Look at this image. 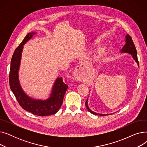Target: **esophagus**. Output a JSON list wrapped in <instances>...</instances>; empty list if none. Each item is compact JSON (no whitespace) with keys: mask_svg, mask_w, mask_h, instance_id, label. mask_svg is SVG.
<instances>
[{"mask_svg":"<svg viewBox=\"0 0 147 147\" xmlns=\"http://www.w3.org/2000/svg\"><path fill=\"white\" fill-rule=\"evenodd\" d=\"M84 71V67L83 65H80L77 67L74 71V76L79 82H82L83 80V74Z\"/></svg>","mask_w":147,"mask_h":147,"instance_id":"obj_1","label":"esophagus"}]
</instances>
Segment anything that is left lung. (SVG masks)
I'll use <instances>...</instances> for the list:
<instances>
[{
	"mask_svg": "<svg viewBox=\"0 0 147 147\" xmlns=\"http://www.w3.org/2000/svg\"><path fill=\"white\" fill-rule=\"evenodd\" d=\"M126 44L125 45V46H123V48L121 49V50L120 51L122 53H130L132 55L133 58L135 59V61H136V63L138 64V65L139 67V62H138V57H137V52H136V49L134 43L132 39V37H131L129 34H127L126 36ZM88 98L86 100V101L85 102V105H86V109L88 110V111L89 112H90L92 114H96V115H109V114H98L96 113L94 111H92V110H90V109L89 108L88 105Z\"/></svg>",
	"mask_w": 147,
	"mask_h": 147,
	"instance_id": "obj_1",
	"label": "left lung"
}]
</instances>
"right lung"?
Segmentation results:
<instances>
[{
    "mask_svg": "<svg viewBox=\"0 0 147 147\" xmlns=\"http://www.w3.org/2000/svg\"><path fill=\"white\" fill-rule=\"evenodd\" d=\"M35 34V32L27 34L13 53L9 77V86L18 102L23 109L36 115L47 116L58 111L63 104L68 86L64 83L63 78H58L53 84L49 98L46 100L34 99L28 96L22 89L18 79V71L23 45Z\"/></svg>",
    "mask_w": 147,
    "mask_h": 147,
    "instance_id": "add662e5",
    "label": "right lung"
}]
</instances>
